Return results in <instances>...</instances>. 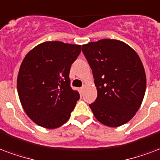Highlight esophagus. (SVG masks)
Returning a JSON list of instances; mask_svg holds the SVG:
<instances>
[{
	"instance_id": "34e87169",
	"label": "esophagus",
	"mask_w": 160,
	"mask_h": 160,
	"mask_svg": "<svg viewBox=\"0 0 160 160\" xmlns=\"http://www.w3.org/2000/svg\"><path fill=\"white\" fill-rule=\"evenodd\" d=\"M84 89H85V86H82V87H80V93H82L84 91Z\"/></svg>"
}]
</instances>
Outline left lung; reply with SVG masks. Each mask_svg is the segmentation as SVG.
<instances>
[{"label": "left lung", "mask_w": 160, "mask_h": 160, "mask_svg": "<svg viewBox=\"0 0 160 160\" xmlns=\"http://www.w3.org/2000/svg\"><path fill=\"white\" fill-rule=\"evenodd\" d=\"M97 86L98 98L90 104L94 116L108 127L130 121L146 92V74L137 52L119 40L102 39L82 45Z\"/></svg>", "instance_id": "obj_1"}]
</instances>
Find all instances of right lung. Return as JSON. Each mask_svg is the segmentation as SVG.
<instances>
[{"label":"right lung","instance_id":"right-lung-1","mask_svg":"<svg viewBox=\"0 0 160 160\" xmlns=\"http://www.w3.org/2000/svg\"><path fill=\"white\" fill-rule=\"evenodd\" d=\"M80 52V45L45 41L24 57L18 74V93L26 114L38 125L56 129L70 118L80 94L70 87L68 75Z\"/></svg>","mask_w":160,"mask_h":160}]
</instances>
